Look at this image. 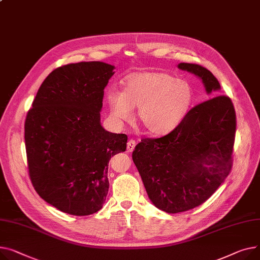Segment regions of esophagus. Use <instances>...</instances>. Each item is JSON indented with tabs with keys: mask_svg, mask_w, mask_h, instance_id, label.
<instances>
[{
	"mask_svg": "<svg viewBox=\"0 0 260 260\" xmlns=\"http://www.w3.org/2000/svg\"><path fill=\"white\" fill-rule=\"evenodd\" d=\"M135 146H136V141L135 140H133V139H131V140H128V142H127V151L128 152H132L134 149H135Z\"/></svg>",
	"mask_w": 260,
	"mask_h": 260,
	"instance_id": "1",
	"label": "esophagus"
}]
</instances>
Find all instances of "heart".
Instances as JSON below:
<instances>
[{"instance_id":"1","label":"heart","mask_w":260,"mask_h":260,"mask_svg":"<svg viewBox=\"0 0 260 260\" xmlns=\"http://www.w3.org/2000/svg\"><path fill=\"white\" fill-rule=\"evenodd\" d=\"M112 115L120 121L137 118L146 133L162 136L174 131L191 109L192 85L164 72L134 73L125 79L123 92L112 90L108 95Z\"/></svg>"}]
</instances>
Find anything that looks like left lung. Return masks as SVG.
Wrapping results in <instances>:
<instances>
[{"instance_id": "1", "label": "left lung", "mask_w": 260, "mask_h": 260, "mask_svg": "<svg viewBox=\"0 0 260 260\" xmlns=\"http://www.w3.org/2000/svg\"><path fill=\"white\" fill-rule=\"evenodd\" d=\"M178 67L199 76L208 94L220 89L206 68L186 62ZM235 131L232 100L217 95L193 107L169 134L142 139L133 161L152 204L179 213L208 200L231 171Z\"/></svg>"}]
</instances>
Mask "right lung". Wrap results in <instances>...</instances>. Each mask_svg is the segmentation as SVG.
<instances>
[{
    "label": "right lung",
    "instance_id": "add662e5",
    "mask_svg": "<svg viewBox=\"0 0 260 260\" xmlns=\"http://www.w3.org/2000/svg\"><path fill=\"white\" fill-rule=\"evenodd\" d=\"M114 66L81 61L61 66L44 80L25 120L31 183L56 209L83 216L99 211L109 191L113 155L127 136L100 124L103 90Z\"/></svg>",
    "mask_w": 260,
    "mask_h": 260
}]
</instances>
